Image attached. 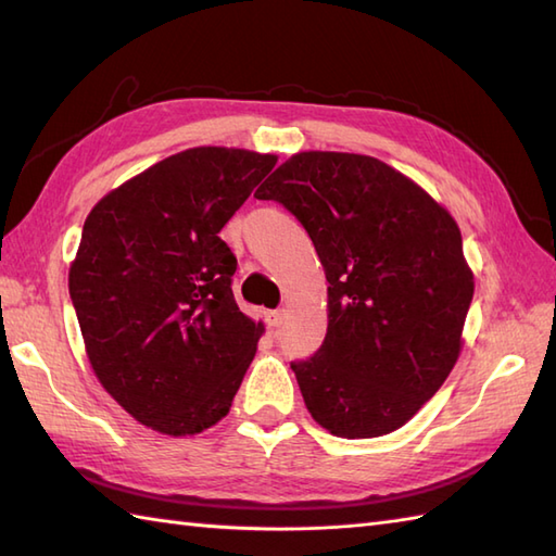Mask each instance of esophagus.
Returning a JSON list of instances; mask_svg holds the SVG:
<instances>
[{
	"instance_id": "obj_1",
	"label": "esophagus",
	"mask_w": 556,
	"mask_h": 556,
	"mask_svg": "<svg viewBox=\"0 0 556 556\" xmlns=\"http://www.w3.org/2000/svg\"><path fill=\"white\" fill-rule=\"evenodd\" d=\"M285 320H287V311H285V308L269 311V313L265 315V323H267L269 329H279L281 325H285Z\"/></svg>"
}]
</instances>
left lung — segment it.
Returning <instances> with one entry per match:
<instances>
[{"instance_id": "obj_1", "label": "left lung", "mask_w": 556, "mask_h": 556, "mask_svg": "<svg viewBox=\"0 0 556 556\" xmlns=\"http://www.w3.org/2000/svg\"><path fill=\"white\" fill-rule=\"evenodd\" d=\"M255 198L303 224L329 281L323 346L291 363L311 416L349 440L401 428L460 351L473 275L456 222L404 174L351 152H299Z\"/></svg>"}]
</instances>
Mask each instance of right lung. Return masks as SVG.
<instances>
[{
	"label": "right lung",
	"mask_w": 556,
	"mask_h": 556,
	"mask_svg": "<svg viewBox=\"0 0 556 556\" xmlns=\"http://www.w3.org/2000/svg\"><path fill=\"white\" fill-rule=\"evenodd\" d=\"M275 155L191 148L104 195L68 271L92 370L148 428L186 437L229 413L263 325L233 301L224 224Z\"/></svg>",
	"instance_id": "1"
}]
</instances>
